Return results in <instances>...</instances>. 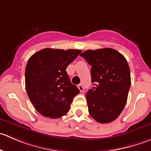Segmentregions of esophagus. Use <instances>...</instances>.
I'll list each match as a JSON object with an SVG mask.
<instances>
[{"label":"esophagus","mask_w":151,"mask_h":151,"mask_svg":"<svg viewBox=\"0 0 151 151\" xmlns=\"http://www.w3.org/2000/svg\"><path fill=\"white\" fill-rule=\"evenodd\" d=\"M78 88H79V90H80V92H83V91H85L84 87H83L81 84L78 85Z\"/></svg>","instance_id":"34e87169"}]
</instances>
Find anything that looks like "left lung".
Instances as JSON below:
<instances>
[{"label": "left lung", "mask_w": 151, "mask_h": 151, "mask_svg": "<svg viewBox=\"0 0 151 151\" xmlns=\"http://www.w3.org/2000/svg\"><path fill=\"white\" fill-rule=\"evenodd\" d=\"M80 55L91 66L93 87L86 93L89 114L99 123L115 121L126 104L130 88L127 60L112 48L88 50Z\"/></svg>", "instance_id": "obj_1"}]
</instances>
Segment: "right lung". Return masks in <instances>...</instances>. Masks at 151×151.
<instances>
[{
    "mask_svg": "<svg viewBox=\"0 0 151 151\" xmlns=\"http://www.w3.org/2000/svg\"><path fill=\"white\" fill-rule=\"evenodd\" d=\"M81 52L46 48L29 58L25 88L30 101L41 115L58 118L68 112L80 90L71 84L66 69Z\"/></svg>",
    "mask_w": 151,
    "mask_h": 151,
    "instance_id": "obj_1",
    "label": "right lung"
}]
</instances>
